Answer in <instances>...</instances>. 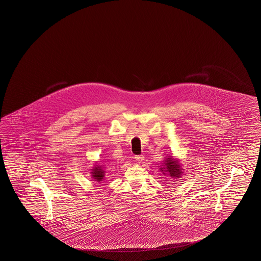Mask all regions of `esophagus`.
I'll return each instance as SVG.
<instances>
[{"instance_id": "esophagus-1", "label": "esophagus", "mask_w": 261, "mask_h": 261, "mask_svg": "<svg viewBox=\"0 0 261 261\" xmlns=\"http://www.w3.org/2000/svg\"><path fill=\"white\" fill-rule=\"evenodd\" d=\"M135 159H136V161H138L139 163H142L143 160H144V156H143V155H137V156H135Z\"/></svg>"}]
</instances>
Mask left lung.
I'll list each match as a JSON object with an SVG mask.
<instances>
[{
	"label": "left lung",
	"instance_id": "obj_1",
	"mask_svg": "<svg viewBox=\"0 0 261 261\" xmlns=\"http://www.w3.org/2000/svg\"><path fill=\"white\" fill-rule=\"evenodd\" d=\"M180 161L177 159H174L173 156H166L160 171L163 172V174L166 175L168 173V175H170V177L179 178L182 175V169L181 165L179 163Z\"/></svg>",
	"mask_w": 261,
	"mask_h": 261
}]
</instances>
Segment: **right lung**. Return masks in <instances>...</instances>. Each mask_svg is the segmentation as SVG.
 <instances>
[{"label":"right lung","mask_w":261,"mask_h":261,"mask_svg":"<svg viewBox=\"0 0 261 261\" xmlns=\"http://www.w3.org/2000/svg\"><path fill=\"white\" fill-rule=\"evenodd\" d=\"M98 163V162H96ZM91 178L93 179V181H96L98 183H100L101 181L105 180V166L100 165V164H95L94 167H92L91 169Z\"/></svg>","instance_id":"1"}]
</instances>
